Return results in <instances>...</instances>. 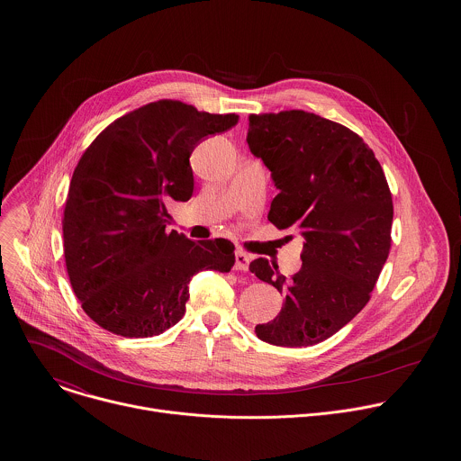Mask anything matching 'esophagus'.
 Instances as JSON below:
<instances>
[{
    "label": "esophagus",
    "instance_id": "1",
    "mask_svg": "<svg viewBox=\"0 0 461 461\" xmlns=\"http://www.w3.org/2000/svg\"><path fill=\"white\" fill-rule=\"evenodd\" d=\"M249 264H250V256L245 254L243 250H236V263H234V267L245 271V269H249Z\"/></svg>",
    "mask_w": 461,
    "mask_h": 461
}]
</instances>
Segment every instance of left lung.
I'll use <instances>...</instances> for the list:
<instances>
[{
	"instance_id": "1",
	"label": "left lung",
	"mask_w": 461,
	"mask_h": 461,
	"mask_svg": "<svg viewBox=\"0 0 461 461\" xmlns=\"http://www.w3.org/2000/svg\"><path fill=\"white\" fill-rule=\"evenodd\" d=\"M247 141L278 190L267 220L303 238L293 278L263 258L250 263L284 294L278 316L256 333L275 346L318 344L366 307L389 258L394 207L385 174L357 132L303 110L250 115Z\"/></svg>"
}]
</instances>
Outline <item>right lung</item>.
Returning a JSON list of instances; mask_svg holds the SVG:
<instances>
[{"instance_id":"add662e5","label":"right lung","mask_w":461,"mask_h":461,"mask_svg":"<svg viewBox=\"0 0 461 461\" xmlns=\"http://www.w3.org/2000/svg\"><path fill=\"white\" fill-rule=\"evenodd\" d=\"M238 121L163 99L117 119L85 150L67 194L64 254L70 285L99 327L159 335L185 316L194 275L230 271L229 240L165 229L167 203L194 194V149Z\"/></svg>"}]
</instances>
